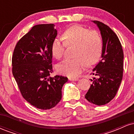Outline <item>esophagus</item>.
Returning a JSON list of instances; mask_svg holds the SVG:
<instances>
[{"mask_svg":"<svg viewBox=\"0 0 134 134\" xmlns=\"http://www.w3.org/2000/svg\"><path fill=\"white\" fill-rule=\"evenodd\" d=\"M69 80L70 81H78V78L69 77Z\"/></svg>","mask_w":134,"mask_h":134,"instance_id":"esophagus-1","label":"esophagus"}]
</instances>
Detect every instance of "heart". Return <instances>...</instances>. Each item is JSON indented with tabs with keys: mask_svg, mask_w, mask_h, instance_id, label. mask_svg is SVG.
I'll return each mask as SVG.
<instances>
[{
	"mask_svg": "<svg viewBox=\"0 0 134 134\" xmlns=\"http://www.w3.org/2000/svg\"><path fill=\"white\" fill-rule=\"evenodd\" d=\"M64 40L55 38L51 45L52 54L57 59H61L66 46L76 45L72 59H67L58 64L57 70L61 74L74 77L86 67L98 62L103 48L101 34L98 31L90 30L81 25L69 27L62 35Z\"/></svg>",
	"mask_w": 134,
	"mask_h": 134,
	"instance_id": "heart-1",
	"label": "heart"
}]
</instances>
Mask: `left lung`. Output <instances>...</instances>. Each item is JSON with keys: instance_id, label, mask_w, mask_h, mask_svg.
<instances>
[{"instance_id": "obj_1", "label": "left lung", "mask_w": 134, "mask_h": 134, "mask_svg": "<svg viewBox=\"0 0 134 134\" xmlns=\"http://www.w3.org/2000/svg\"><path fill=\"white\" fill-rule=\"evenodd\" d=\"M93 22L100 30L103 48L102 58L93 70V75L97 77L93 79L85 98L100 106L108 103L116 96L123 77L124 52L117 35L110 27L100 21Z\"/></svg>"}]
</instances>
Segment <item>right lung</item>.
Listing matches in <instances>:
<instances>
[{"mask_svg":"<svg viewBox=\"0 0 134 134\" xmlns=\"http://www.w3.org/2000/svg\"><path fill=\"white\" fill-rule=\"evenodd\" d=\"M57 35L53 24L35 25L17 43L12 57L13 74L23 98L41 110L55 107L62 99L67 77L53 72L51 45Z\"/></svg>","mask_w":134,"mask_h":134,"instance_id":"right-lung-1","label":"right lung"}]
</instances>
